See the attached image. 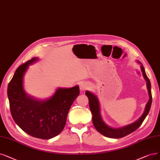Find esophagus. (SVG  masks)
I'll return each instance as SVG.
<instances>
[{
  "label": "esophagus",
  "instance_id": "1",
  "mask_svg": "<svg viewBox=\"0 0 160 160\" xmlns=\"http://www.w3.org/2000/svg\"><path fill=\"white\" fill-rule=\"evenodd\" d=\"M79 87H80L81 91H84L85 90H87L89 87H88V85L87 83V82H81V83H80Z\"/></svg>",
  "mask_w": 160,
  "mask_h": 160
}]
</instances>
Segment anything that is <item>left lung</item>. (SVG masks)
I'll use <instances>...</instances> for the list:
<instances>
[{
  "label": "left lung",
  "mask_w": 160,
  "mask_h": 160,
  "mask_svg": "<svg viewBox=\"0 0 160 160\" xmlns=\"http://www.w3.org/2000/svg\"><path fill=\"white\" fill-rule=\"evenodd\" d=\"M138 62L141 64L140 68H141L144 78L146 81L147 89H148V92L149 94V100L148 102H147L144 113H142L141 117H140L138 119H137L136 121H135L134 123L121 127V128H118V129H113L109 126H108L102 119L101 115H100V104H99V102L97 97V96L89 91L85 92V94L88 99L89 107H90V110L92 114V123L95 127V129H97L100 133H101L102 135H103L106 137H109L112 138H122L123 137L129 135L130 133L136 131L138 127L141 125L144 119L147 116V115H148L149 113L151 104H152V92H151V84H150V81L149 79L148 78V77H147L146 74L144 66L142 65V63L138 61Z\"/></svg>",
  "instance_id": "8db88e82"
}]
</instances>
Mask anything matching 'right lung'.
Listing matches in <instances>:
<instances>
[{
  "mask_svg": "<svg viewBox=\"0 0 160 160\" xmlns=\"http://www.w3.org/2000/svg\"><path fill=\"white\" fill-rule=\"evenodd\" d=\"M37 60L32 58L17 68L8 84L7 94L15 123L32 137L50 139L64 128L69 108L79 94V87L59 88L46 100L31 97L24 91L23 79L29 66Z\"/></svg>",
  "mask_w": 160,
  "mask_h": 160,
  "instance_id": "obj_1",
  "label": "right lung"
}]
</instances>
